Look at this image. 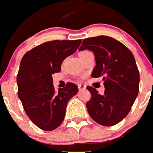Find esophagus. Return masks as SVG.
Masks as SVG:
<instances>
[{
    "mask_svg": "<svg viewBox=\"0 0 153 153\" xmlns=\"http://www.w3.org/2000/svg\"><path fill=\"white\" fill-rule=\"evenodd\" d=\"M78 88H79V90H85L86 89V86L84 85V84H78Z\"/></svg>",
    "mask_w": 153,
    "mask_h": 153,
    "instance_id": "34e87169",
    "label": "esophagus"
}]
</instances>
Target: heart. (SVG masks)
I'll return each instance as SVG.
<instances>
[{
	"label": "heart",
	"mask_w": 153,
	"mask_h": 153,
	"mask_svg": "<svg viewBox=\"0 0 153 153\" xmlns=\"http://www.w3.org/2000/svg\"><path fill=\"white\" fill-rule=\"evenodd\" d=\"M90 53V52H89V51H81V52H80V54H79V56H82V55H84V54H86V53Z\"/></svg>",
	"instance_id": "b5f03b06"
}]
</instances>
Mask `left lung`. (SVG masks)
I'll use <instances>...</instances> for the list:
<instances>
[{"instance_id": "8db88e82", "label": "left lung", "mask_w": 153, "mask_h": 153, "mask_svg": "<svg viewBox=\"0 0 153 153\" xmlns=\"http://www.w3.org/2000/svg\"><path fill=\"white\" fill-rule=\"evenodd\" d=\"M84 50L93 52L96 65L91 76H102L105 88L100 95L87 87L91 94L86 103L88 114L100 125H116L126 117L138 95L140 75L135 58L122 42L105 35L84 39L79 51Z\"/></svg>"}]
</instances>
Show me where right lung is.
Here are the masks:
<instances>
[{
	"instance_id": "right-lung-1",
	"label": "right lung",
	"mask_w": 153,
	"mask_h": 153,
	"mask_svg": "<svg viewBox=\"0 0 153 153\" xmlns=\"http://www.w3.org/2000/svg\"><path fill=\"white\" fill-rule=\"evenodd\" d=\"M80 43L81 40L44 42L22 58L16 78L18 97L29 118L41 129L51 131L59 126L68 102L78 92L73 83L56 92L52 74L59 73L63 61L75 53Z\"/></svg>"
}]
</instances>
